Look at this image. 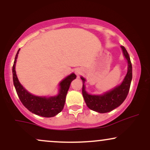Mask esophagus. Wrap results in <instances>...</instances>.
<instances>
[{
  "mask_svg": "<svg viewBox=\"0 0 150 150\" xmlns=\"http://www.w3.org/2000/svg\"><path fill=\"white\" fill-rule=\"evenodd\" d=\"M75 73H76V75H79L81 73V70H75Z\"/></svg>",
  "mask_w": 150,
  "mask_h": 150,
  "instance_id": "esophagus-1",
  "label": "esophagus"
}]
</instances>
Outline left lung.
<instances>
[{"mask_svg":"<svg viewBox=\"0 0 150 150\" xmlns=\"http://www.w3.org/2000/svg\"><path fill=\"white\" fill-rule=\"evenodd\" d=\"M121 49L123 50V55L128 61V73L125 75L121 85L115 87L111 91L105 93L102 95H91L86 92L85 89V87L84 85L85 80V78L81 77L82 82H83L82 90V95H83L87 106L92 111L101 113L109 112L119 106L125 101L128 96L132 77V63L125 48L123 46H121Z\"/></svg>","mask_w":150,"mask_h":150,"instance_id":"left-lung-1","label":"left lung"}]
</instances>
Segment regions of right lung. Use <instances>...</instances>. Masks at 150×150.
Returning <instances> with one entry per match:
<instances>
[{
  "mask_svg": "<svg viewBox=\"0 0 150 150\" xmlns=\"http://www.w3.org/2000/svg\"><path fill=\"white\" fill-rule=\"evenodd\" d=\"M19 51L20 49L18 50L15 56L14 64L13 66V83L19 99L21 101L22 104L34 114L46 118L55 116L61 112L64 107L67 92L71 82L76 78V75L72 73L62 81L60 83L59 94L56 97L46 98L32 95L22 87L17 77L15 72V63L18 58Z\"/></svg>",
  "mask_w": 150,
  "mask_h": 150,
  "instance_id": "add662e5",
  "label": "right lung"
}]
</instances>
